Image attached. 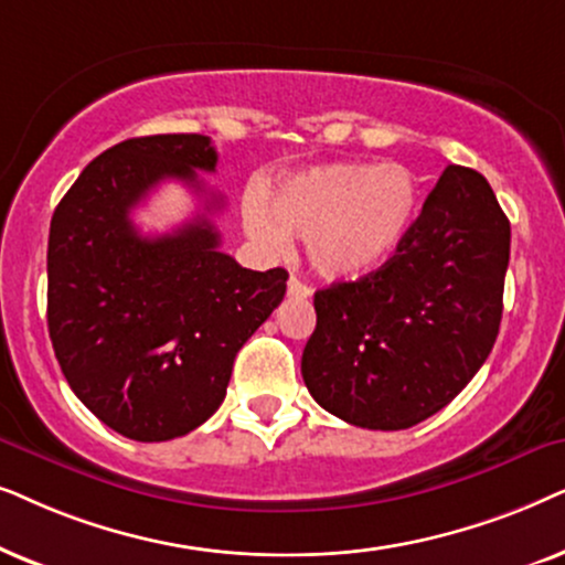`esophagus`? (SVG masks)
I'll return each instance as SVG.
<instances>
[{
  "label": "esophagus",
  "mask_w": 565,
  "mask_h": 565,
  "mask_svg": "<svg viewBox=\"0 0 565 565\" xmlns=\"http://www.w3.org/2000/svg\"><path fill=\"white\" fill-rule=\"evenodd\" d=\"M287 295H289V297H295V299H307V297L312 295V289L307 287V284L299 281L297 276H291V278H289V284H287Z\"/></svg>",
  "instance_id": "obj_1"
}]
</instances>
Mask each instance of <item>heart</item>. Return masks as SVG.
Listing matches in <instances>:
<instances>
[{
  "label": "heart",
  "instance_id": "heart-1",
  "mask_svg": "<svg viewBox=\"0 0 565 565\" xmlns=\"http://www.w3.org/2000/svg\"><path fill=\"white\" fill-rule=\"evenodd\" d=\"M418 204V180L403 164L335 162L284 180L268 206L250 201L245 222L270 250L302 239L322 278L353 281L393 258Z\"/></svg>",
  "mask_w": 565,
  "mask_h": 565
}]
</instances>
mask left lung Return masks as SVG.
I'll use <instances>...</instances> for the list:
<instances>
[{"label": "left lung", "instance_id": "8db88e82", "mask_svg": "<svg viewBox=\"0 0 565 565\" xmlns=\"http://www.w3.org/2000/svg\"><path fill=\"white\" fill-rule=\"evenodd\" d=\"M511 227L480 172L449 164L385 266L315 291L302 377L345 424L401 431L462 393L503 312Z\"/></svg>", "mask_w": 565, "mask_h": 565}]
</instances>
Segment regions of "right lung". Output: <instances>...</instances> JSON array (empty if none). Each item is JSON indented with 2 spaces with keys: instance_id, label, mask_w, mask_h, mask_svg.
Listing matches in <instances>:
<instances>
[{
  "instance_id": "right-lung-1",
  "label": "right lung",
  "mask_w": 565,
  "mask_h": 565,
  "mask_svg": "<svg viewBox=\"0 0 565 565\" xmlns=\"http://www.w3.org/2000/svg\"><path fill=\"white\" fill-rule=\"evenodd\" d=\"M201 134L126 139L95 157L58 201L49 235V335L74 395L113 431L168 441L220 408L237 351L287 295L284 268L250 270L199 214L145 237L131 209L162 180L206 193ZM224 206L206 199V212Z\"/></svg>"
}]
</instances>
